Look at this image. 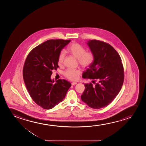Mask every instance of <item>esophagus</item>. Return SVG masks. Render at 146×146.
Instances as JSON below:
<instances>
[{
    "instance_id": "obj_1",
    "label": "esophagus",
    "mask_w": 146,
    "mask_h": 146,
    "mask_svg": "<svg viewBox=\"0 0 146 146\" xmlns=\"http://www.w3.org/2000/svg\"><path fill=\"white\" fill-rule=\"evenodd\" d=\"M77 84L76 82H72V83H71V85H72V86H74L75 85H76V84Z\"/></svg>"
}]
</instances>
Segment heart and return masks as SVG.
Instances as JSON below:
<instances>
[{
    "label": "heart",
    "instance_id": "obj_1",
    "mask_svg": "<svg viewBox=\"0 0 146 146\" xmlns=\"http://www.w3.org/2000/svg\"><path fill=\"white\" fill-rule=\"evenodd\" d=\"M69 53L78 59L79 64L82 67L88 68L92 65L94 61V55L91 51H86L85 48L78 43L71 44L68 48ZM65 54L63 51L60 52L58 55V64L61 65L64 62ZM81 74L80 70L68 69L64 72V76L68 79L72 81H76L78 79Z\"/></svg>",
    "mask_w": 146,
    "mask_h": 146
}]
</instances>
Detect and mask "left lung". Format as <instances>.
<instances>
[{
	"label": "left lung",
	"mask_w": 146,
	"mask_h": 146,
	"mask_svg": "<svg viewBox=\"0 0 146 146\" xmlns=\"http://www.w3.org/2000/svg\"><path fill=\"white\" fill-rule=\"evenodd\" d=\"M87 44L94 54V61L82 77L92 79L94 84H84L81 98L91 108L101 109L109 105L120 92L124 68L120 55L110 44L97 40H89Z\"/></svg>",
	"instance_id": "left-lung-1"
}]
</instances>
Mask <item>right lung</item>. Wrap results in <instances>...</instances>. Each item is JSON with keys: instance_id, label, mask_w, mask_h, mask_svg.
I'll return each mask as SVG.
<instances>
[{"instance_id": "obj_1", "label": "right lung", "mask_w": 146, "mask_h": 146, "mask_svg": "<svg viewBox=\"0 0 146 146\" xmlns=\"http://www.w3.org/2000/svg\"><path fill=\"white\" fill-rule=\"evenodd\" d=\"M70 40H48L33 48L26 58L23 77L32 100L45 109H51L63 101L71 84L67 80L51 79L59 67V54Z\"/></svg>"}]
</instances>
